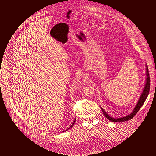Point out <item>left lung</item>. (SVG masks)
Masks as SVG:
<instances>
[{
	"label": "left lung",
	"mask_w": 156,
	"mask_h": 156,
	"mask_svg": "<svg viewBox=\"0 0 156 156\" xmlns=\"http://www.w3.org/2000/svg\"><path fill=\"white\" fill-rule=\"evenodd\" d=\"M146 67H147V68H146V70H147V72H146L147 73H146L147 74H146L147 75L146 83H145V87L144 88V90H143V91L141 95L140 96V98L138 100L136 107L133 110L132 113L130 114L129 115H128L127 116H125L124 117H121V118H114L113 117H111L110 116H109V115L106 113V112L104 110V109L101 107L105 116L108 118L109 121H110L112 122H124V121H128V120L133 118L136 115V114L138 112V110L141 108L143 104H144L145 100L147 99V97L149 94V89H150V76H149V71H148L147 66L146 65Z\"/></svg>",
	"instance_id": "8db88e82"
}]
</instances>
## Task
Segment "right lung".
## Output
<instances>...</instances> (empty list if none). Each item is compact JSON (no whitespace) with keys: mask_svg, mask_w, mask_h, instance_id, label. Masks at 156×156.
I'll return each instance as SVG.
<instances>
[{"mask_svg":"<svg viewBox=\"0 0 156 156\" xmlns=\"http://www.w3.org/2000/svg\"><path fill=\"white\" fill-rule=\"evenodd\" d=\"M76 118H75V119H74V121H73V122L72 123V124H71V125L70 126V127L69 128H67V129H66V130H64V131H63V132H66V131H67V130H69L70 129H71L73 126V125H74V123H75V122H76Z\"/></svg>","mask_w":156,"mask_h":156,"instance_id":"right-lung-1","label":"right lung"}]
</instances>
